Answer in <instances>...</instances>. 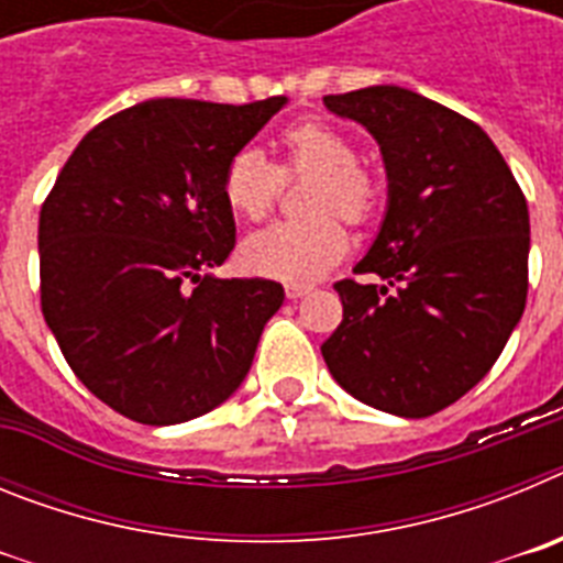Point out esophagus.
<instances>
[{"label": "esophagus", "mask_w": 563, "mask_h": 563, "mask_svg": "<svg viewBox=\"0 0 563 563\" xmlns=\"http://www.w3.org/2000/svg\"><path fill=\"white\" fill-rule=\"evenodd\" d=\"M285 292H287V298H290V301H298V298H305L307 292H310V287H305V285H287Z\"/></svg>", "instance_id": "34e87169"}]
</instances>
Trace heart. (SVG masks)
<instances>
[{"label": "heart", "instance_id": "obj_1", "mask_svg": "<svg viewBox=\"0 0 563 563\" xmlns=\"http://www.w3.org/2000/svg\"><path fill=\"white\" fill-rule=\"evenodd\" d=\"M287 166L316 172L310 188L312 217L278 220L253 231L242 242V262L251 273L305 285L324 276L350 251V233L338 220H366L377 206V183L357 166V154L338 129L305 121L282 132ZM282 172L262 148H239L222 174V194L231 211L245 220H262L276 202Z\"/></svg>", "mask_w": 563, "mask_h": 563}]
</instances>
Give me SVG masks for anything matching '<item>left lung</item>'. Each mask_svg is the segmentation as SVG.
I'll return each mask as SVG.
<instances>
[{
    "instance_id": "left-lung-1",
    "label": "left lung",
    "mask_w": 563,
    "mask_h": 563,
    "mask_svg": "<svg viewBox=\"0 0 563 563\" xmlns=\"http://www.w3.org/2000/svg\"><path fill=\"white\" fill-rule=\"evenodd\" d=\"M380 146L389 200L355 265L383 285L338 282L343 321L321 355L372 409L429 417L490 372L527 301L530 213L494 141L411 89L327 96Z\"/></svg>"
}]
</instances>
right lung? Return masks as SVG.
<instances>
[{"label": "right lung", "instance_id": "1", "mask_svg": "<svg viewBox=\"0 0 563 563\" xmlns=\"http://www.w3.org/2000/svg\"><path fill=\"white\" fill-rule=\"evenodd\" d=\"M287 98H154L69 154L38 217L42 312L69 369L146 426L208 415L242 386L285 301L267 278H220L236 225L222 174Z\"/></svg>", "mask_w": 563, "mask_h": 563}]
</instances>
